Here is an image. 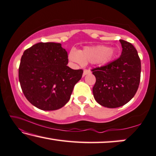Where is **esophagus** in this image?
<instances>
[{"mask_svg": "<svg viewBox=\"0 0 156 156\" xmlns=\"http://www.w3.org/2000/svg\"><path fill=\"white\" fill-rule=\"evenodd\" d=\"M91 73V71H90V70L85 69L84 71H83V76H85V75H87V74H89V73Z\"/></svg>", "mask_w": 156, "mask_h": 156, "instance_id": "esophagus-1", "label": "esophagus"}]
</instances>
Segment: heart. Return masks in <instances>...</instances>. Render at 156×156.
Wrapping results in <instances>:
<instances>
[{"label":"heart","mask_w":156,"mask_h":156,"mask_svg":"<svg viewBox=\"0 0 156 156\" xmlns=\"http://www.w3.org/2000/svg\"><path fill=\"white\" fill-rule=\"evenodd\" d=\"M115 56V51L107 46L98 45L86 47L81 51L72 49L69 53V59L79 66L87 63L104 66L110 62Z\"/></svg>","instance_id":"heart-1"}]
</instances>
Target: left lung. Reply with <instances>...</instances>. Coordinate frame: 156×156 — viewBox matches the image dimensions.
<instances>
[{
    "label": "left lung",
    "instance_id": "8db88e82",
    "mask_svg": "<svg viewBox=\"0 0 156 156\" xmlns=\"http://www.w3.org/2000/svg\"><path fill=\"white\" fill-rule=\"evenodd\" d=\"M122 51L119 58L92 69L96 82L93 93L103 107L116 108L129 102L136 93L141 78V60L135 47L120 39Z\"/></svg>",
    "mask_w": 156,
    "mask_h": 156
}]
</instances>
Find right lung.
Here are the masks:
<instances>
[{"instance_id":"right-lung-1","label":"right lung","mask_w":156,"mask_h":156,"mask_svg":"<svg viewBox=\"0 0 156 156\" xmlns=\"http://www.w3.org/2000/svg\"><path fill=\"white\" fill-rule=\"evenodd\" d=\"M68 54L59 43L39 42L26 49L19 66L24 95L41 110H56L69 102L82 69L68 66Z\"/></svg>"}]
</instances>
